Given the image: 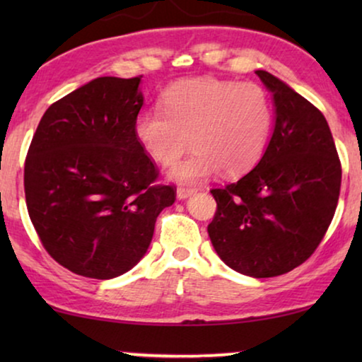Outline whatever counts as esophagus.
Returning a JSON list of instances; mask_svg holds the SVG:
<instances>
[{
	"instance_id": "esophagus-1",
	"label": "esophagus",
	"mask_w": 362,
	"mask_h": 362,
	"mask_svg": "<svg viewBox=\"0 0 362 362\" xmlns=\"http://www.w3.org/2000/svg\"><path fill=\"white\" fill-rule=\"evenodd\" d=\"M196 191H197L196 187H185V186H181V187H177L176 197H177V199H187V197L194 194Z\"/></svg>"
}]
</instances>
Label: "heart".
I'll return each mask as SVG.
<instances>
[{"label": "heart", "instance_id": "obj_1", "mask_svg": "<svg viewBox=\"0 0 362 362\" xmlns=\"http://www.w3.org/2000/svg\"><path fill=\"white\" fill-rule=\"evenodd\" d=\"M163 108L136 115V141L160 165H173L189 148L185 161L168 176L196 182L222 171L227 177L249 173L262 160L274 128V107L257 83L199 77L168 87Z\"/></svg>", "mask_w": 362, "mask_h": 362}]
</instances>
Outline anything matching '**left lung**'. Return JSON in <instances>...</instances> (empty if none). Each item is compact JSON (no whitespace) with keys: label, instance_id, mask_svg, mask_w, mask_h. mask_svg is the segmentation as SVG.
Returning a JSON list of instances; mask_svg holds the SVG:
<instances>
[{"label":"left lung","instance_id":"left-lung-1","mask_svg":"<svg viewBox=\"0 0 362 362\" xmlns=\"http://www.w3.org/2000/svg\"><path fill=\"white\" fill-rule=\"evenodd\" d=\"M255 74L274 98V133L254 170L211 191L217 211L207 232L227 267L269 279L320 245L338 206L341 163L323 113L270 72Z\"/></svg>","mask_w":362,"mask_h":362}]
</instances>
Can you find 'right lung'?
Returning a JSON list of instances; mask_svg holds the SVG:
<instances>
[{"mask_svg":"<svg viewBox=\"0 0 362 362\" xmlns=\"http://www.w3.org/2000/svg\"><path fill=\"white\" fill-rule=\"evenodd\" d=\"M141 77H97L52 103L24 165L28 212L44 249L74 274L110 280L146 254L176 199L133 133Z\"/></svg>","mask_w":362,"mask_h":362,"instance_id":"1","label":"right lung"}]
</instances>
